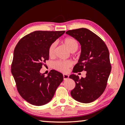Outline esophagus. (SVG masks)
<instances>
[{
    "label": "esophagus",
    "instance_id": "esophagus-1",
    "mask_svg": "<svg viewBox=\"0 0 125 125\" xmlns=\"http://www.w3.org/2000/svg\"><path fill=\"white\" fill-rule=\"evenodd\" d=\"M63 78H64V80H67L68 78H69V76H68V74H63Z\"/></svg>",
    "mask_w": 125,
    "mask_h": 125
}]
</instances>
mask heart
<instances>
[{"mask_svg":"<svg viewBox=\"0 0 125 125\" xmlns=\"http://www.w3.org/2000/svg\"><path fill=\"white\" fill-rule=\"evenodd\" d=\"M65 46L71 52H74L77 50L78 43L76 39L73 37H66L63 41ZM56 47V42H54L51 44L48 48V54L50 57L54 55ZM72 66V62L69 60H57L53 63V68L57 71L61 72H66Z\"/></svg>","mask_w":125,"mask_h":125,"instance_id":"heart-1","label":"heart"}]
</instances>
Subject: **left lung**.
Returning a JSON list of instances; mask_svg holds the SVG:
<instances>
[{"instance_id":"left-lung-1","label":"left lung","mask_w":125,"mask_h":125,"mask_svg":"<svg viewBox=\"0 0 125 125\" xmlns=\"http://www.w3.org/2000/svg\"><path fill=\"white\" fill-rule=\"evenodd\" d=\"M66 33L81 45L79 60L72 72H86L85 78H80L75 74L69 76L76 83L71 95L78 102L90 103L100 97L106 87L112 69L108 48L98 36L86 28L69 30Z\"/></svg>"}]
</instances>
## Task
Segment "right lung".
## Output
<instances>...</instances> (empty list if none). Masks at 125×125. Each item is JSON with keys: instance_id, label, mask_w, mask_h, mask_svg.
<instances>
[{"instance_id": "obj_1", "label": "right lung", "mask_w": 125, "mask_h": 125, "mask_svg": "<svg viewBox=\"0 0 125 125\" xmlns=\"http://www.w3.org/2000/svg\"><path fill=\"white\" fill-rule=\"evenodd\" d=\"M65 32L36 31L22 37L15 48L11 73L19 94L32 105L48 103L63 81L59 72L51 70L46 77L40 71L49 60V46Z\"/></svg>"}]
</instances>
